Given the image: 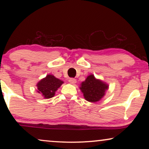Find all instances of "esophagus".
<instances>
[{
  "mask_svg": "<svg viewBox=\"0 0 149 149\" xmlns=\"http://www.w3.org/2000/svg\"><path fill=\"white\" fill-rule=\"evenodd\" d=\"M68 81H69V83H71V84H75V83H77V80L75 79H74V78L69 79Z\"/></svg>",
  "mask_w": 149,
  "mask_h": 149,
  "instance_id": "34e87169",
  "label": "esophagus"
}]
</instances>
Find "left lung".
<instances>
[{
  "instance_id": "obj_1",
  "label": "left lung",
  "mask_w": 149,
  "mask_h": 149,
  "mask_svg": "<svg viewBox=\"0 0 149 149\" xmlns=\"http://www.w3.org/2000/svg\"><path fill=\"white\" fill-rule=\"evenodd\" d=\"M109 85L103 81L95 78L94 75L90 74L85 81L81 83L80 89L87 101L96 102L102 98Z\"/></svg>"
}]
</instances>
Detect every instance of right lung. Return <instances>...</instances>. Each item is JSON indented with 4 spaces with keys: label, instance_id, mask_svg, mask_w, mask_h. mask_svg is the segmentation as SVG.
Listing matches in <instances>:
<instances>
[{
    "label": "right lung",
    "instance_id": "add662e5",
    "mask_svg": "<svg viewBox=\"0 0 149 149\" xmlns=\"http://www.w3.org/2000/svg\"><path fill=\"white\" fill-rule=\"evenodd\" d=\"M63 81L57 79L54 75L47 74L37 83V92L41 93L45 98L54 97L58 89L63 84Z\"/></svg>",
    "mask_w": 149,
    "mask_h": 149
}]
</instances>
